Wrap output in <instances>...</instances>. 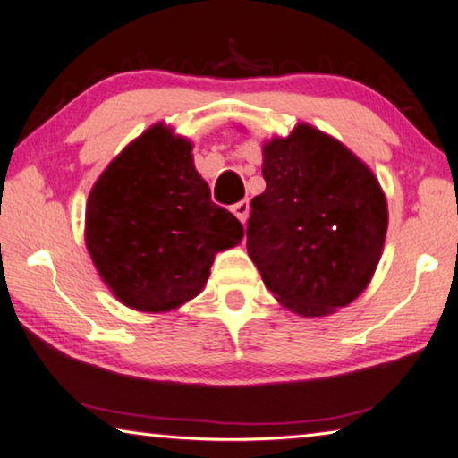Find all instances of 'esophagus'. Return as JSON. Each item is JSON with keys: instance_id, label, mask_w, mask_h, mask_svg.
I'll list each match as a JSON object with an SVG mask.
<instances>
[{"instance_id": "esophagus-1", "label": "esophagus", "mask_w": 458, "mask_h": 458, "mask_svg": "<svg viewBox=\"0 0 458 458\" xmlns=\"http://www.w3.org/2000/svg\"><path fill=\"white\" fill-rule=\"evenodd\" d=\"M230 210H232V214H234L240 222L244 224V222L248 220V212H250V202H248V200H240L238 204L232 206Z\"/></svg>"}]
</instances>
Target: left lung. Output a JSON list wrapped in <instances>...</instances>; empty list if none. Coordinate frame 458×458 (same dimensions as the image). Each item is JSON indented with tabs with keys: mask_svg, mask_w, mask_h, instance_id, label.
Segmentation results:
<instances>
[{
	"mask_svg": "<svg viewBox=\"0 0 458 458\" xmlns=\"http://www.w3.org/2000/svg\"><path fill=\"white\" fill-rule=\"evenodd\" d=\"M262 176L246 246L266 288L310 318L351 304L385 246L388 210L378 180L351 149L306 123L264 146Z\"/></svg>",
	"mask_w": 458,
	"mask_h": 458,
	"instance_id": "8db88e82",
	"label": "left lung"
}]
</instances>
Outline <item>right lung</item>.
Returning <instances> with one entry per match:
<instances>
[{
	"label": "right lung",
	"instance_id": "1",
	"mask_svg": "<svg viewBox=\"0 0 458 458\" xmlns=\"http://www.w3.org/2000/svg\"><path fill=\"white\" fill-rule=\"evenodd\" d=\"M242 236L236 216L212 202L192 146L162 123L107 165L88 200L91 260L136 310L164 312L200 294L216 252Z\"/></svg>",
	"mask_w": 458,
	"mask_h": 458
}]
</instances>
